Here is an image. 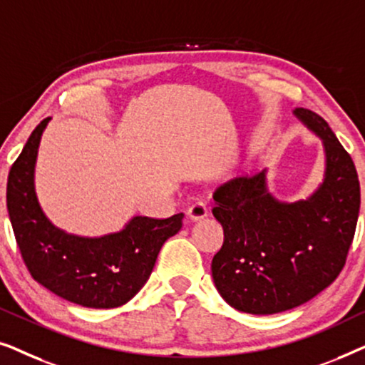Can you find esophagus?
Returning <instances> with one entry per match:
<instances>
[{
  "mask_svg": "<svg viewBox=\"0 0 365 365\" xmlns=\"http://www.w3.org/2000/svg\"><path fill=\"white\" fill-rule=\"evenodd\" d=\"M209 214V209H207V206L204 202H201V201H197V202H194V204H191V206H189V209H187V216L192 219V221H199V219H204Z\"/></svg>",
  "mask_w": 365,
  "mask_h": 365,
  "instance_id": "1",
  "label": "esophagus"
}]
</instances>
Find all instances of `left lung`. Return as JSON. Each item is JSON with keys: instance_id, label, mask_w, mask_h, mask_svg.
<instances>
[{"instance_id": "1", "label": "left lung", "mask_w": 365, "mask_h": 365, "mask_svg": "<svg viewBox=\"0 0 365 365\" xmlns=\"http://www.w3.org/2000/svg\"><path fill=\"white\" fill-rule=\"evenodd\" d=\"M296 114L326 148V179L311 199L274 201L264 173L234 178L214 191L212 214L224 242L212 257V279L224 301L247 314L311 301L341 274L356 234L361 184L351 154L326 119L302 108Z\"/></svg>"}]
</instances>
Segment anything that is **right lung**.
Here are the masks:
<instances>
[{
    "label": "right lung",
    "mask_w": 365,
    "mask_h": 365,
    "mask_svg": "<svg viewBox=\"0 0 365 365\" xmlns=\"http://www.w3.org/2000/svg\"><path fill=\"white\" fill-rule=\"evenodd\" d=\"M48 121L34 128L8 174L6 206L23 262L34 281L69 302L119 307L146 284L163 244L182 227L184 214L138 216L124 231L98 239L59 231L43 214L33 184L38 144Z\"/></svg>",
    "instance_id": "1"
}]
</instances>
